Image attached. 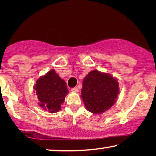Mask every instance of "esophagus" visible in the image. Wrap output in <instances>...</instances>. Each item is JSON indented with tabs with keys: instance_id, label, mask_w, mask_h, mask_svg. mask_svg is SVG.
<instances>
[{
	"instance_id": "obj_1",
	"label": "esophagus",
	"mask_w": 156,
	"mask_h": 156,
	"mask_svg": "<svg viewBox=\"0 0 156 156\" xmlns=\"http://www.w3.org/2000/svg\"><path fill=\"white\" fill-rule=\"evenodd\" d=\"M71 91L72 92H78V89L77 87H74L71 89Z\"/></svg>"
}]
</instances>
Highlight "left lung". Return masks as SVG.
<instances>
[{
	"mask_svg": "<svg viewBox=\"0 0 156 156\" xmlns=\"http://www.w3.org/2000/svg\"><path fill=\"white\" fill-rule=\"evenodd\" d=\"M119 91L117 78L109 73L93 70L84 78L80 97L89 112L100 114L114 105Z\"/></svg>",
	"mask_w": 156,
	"mask_h": 156,
	"instance_id": "obj_1",
	"label": "left lung"
}]
</instances>
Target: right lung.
Returning <instances> with one entry per match:
<instances>
[{
    "mask_svg": "<svg viewBox=\"0 0 156 156\" xmlns=\"http://www.w3.org/2000/svg\"><path fill=\"white\" fill-rule=\"evenodd\" d=\"M33 88L38 99L39 106L51 113L61 109V105L69 93L66 82L54 69L38 78Z\"/></svg>",
    "mask_w": 156,
    "mask_h": 156,
    "instance_id": "obj_1",
    "label": "right lung"
}]
</instances>
